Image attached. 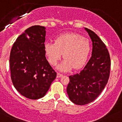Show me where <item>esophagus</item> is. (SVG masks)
<instances>
[{"label":"esophagus","mask_w":122,"mask_h":122,"mask_svg":"<svg viewBox=\"0 0 122 122\" xmlns=\"http://www.w3.org/2000/svg\"><path fill=\"white\" fill-rule=\"evenodd\" d=\"M63 76L62 74L60 73H57V77H61Z\"/></svg>","instance_id":"1"}]
</instances>
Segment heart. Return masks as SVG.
I'll return each mask as SVG.
<instances>
[{"mask_svg":"<svg viewBox=\"0 0 122 122\" xmlns=\"http://www.w3.org/2000/svg\"><path fill=\"white\" fill-rule=\"evenodd\" d=\"M45 52L51 65L55 66L62 56L65 58L58 68L67 71L73 67L81 68L87 59L91 45L88 39L77 33H65L60 35L55 43L46 42Z\"/></svg>","mask_w":122,"mask_h":122,"instance_id":"b5f03b06","label":"heart"}]
</instances>
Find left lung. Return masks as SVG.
<instances>
[{
    "mask_svg": "<svg viewBox=\"0 0 122 122\" xmlns=\"http://www.w3.org/2000/svg\"><path fill=\"white\" fill-rule=\"evenodd\" d=\"M92 41V54L79 73L69 76L67 93L75 104L84 105L92 102L102 92L110 75L111 61L105 44L94 32L87 28Z\"/></svg>",
    "mask_w": 122,
    "mask_h": 122,
    "instance_id": "1",
    "label": "left lung"
}]
</instances>
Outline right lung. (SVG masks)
<instances>
[{"label":"right lung","instance_id":"1","mask_svg":"<svg viewBox=\"0 0 122 122\" xmlns=\"http://www.w3.org/2000/svg\"><path fill=\"white\" fill-rule=\"evenodd\" d=\"M44 26L35 25L27 29L17 38L10 55L11 79L16 90L25 97H43L56 77L45 56Z\"/></svg>","mask_w":122,"mask_h":122}]
</instances>
